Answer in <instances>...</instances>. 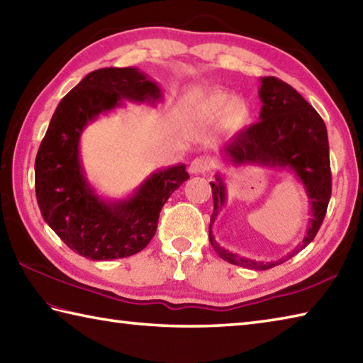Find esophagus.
Returning <instances> with one entry per match:
<instances>
[{
	"mask_svg": "<svg viewBox=\"0 0 363 363\" xmlns=\"http://www.w3.org/2000/svg\"><path fill=\"white\" fill-rule=\"evenodd\" d=\"M213 167V161L208 156H197L189 164V172L191 174H207L208 170Z\"/></svg>",
	"mask_w": 363,
	"mask_h": 363,
	"instance_id": "34e87169",
	"label": "esophagus"
}]
</instances>
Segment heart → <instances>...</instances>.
Listing matches in <instances>:
<instances>
[{
	"mask_svg": "<svg viewBox=\"0 0 363 363\" xmlns=\"http://www.w3.org/2000/svg\"><path fill=\"white\" fill-rule=\"evenodd\" d=\"M196 112L199 117L207 120H220L225 113L230 126H240L248 118V111L245 104L230 101V98L224 94H213V96L205 98L196 104Z\"/></svg>",
	"mask_w": 363,
	"mask_h": 363,
	"instance_id": "obj_1",
	"label": "heart"
}]
</instances>
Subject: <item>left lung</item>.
<instances>
[{"instance_id": "1", "label": "left lung", "mask_w": 363, "mask_h": 363, "mask_svg": "<svg viewBox=\"0 0 363 363\" xmlns=\"http://www.w3.org/2000/svg\"><path fill=\"white\" fill-rule=\"evenodd\" d=\"M259 98L262 101V111L259 115L261 121L232 138L223 148V158L234 166L256 164L267 167H289L305 184L313 218L303 242L286 256L289 259L313 242L329 207L332 194L329 139L320 115L286 82L277 77H262ZM210 184L213 193V213L210 218L208 237L218 256L234 265L255 270H267L283 264L286 259L277 262L252 261L229 252L216 243L211 234V224L225 202V186L220 174H216V182Z\"/></svg>"}]
</instances>
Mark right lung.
<instances>
[{
	"instance_id": "add662e5",
	"label": "right lung",
	"mask_w": 363,
	"mask_h": 363,
	"mask_svg": "<svg viewBox=\"0 0 363 363\" xmlns=\"http://www.w3.org/2000/svg\"><path fill=\"white\" fill-rule=\"evenodd\" d=\"M123 99L155 104L161 90L135 67H102L85 75L60 101L34 164L45 223L72 251L93 261L128 257L145 248L158 228L162 205L189 179L184 164H179L150 175L129 199L107 202L96 196L80 164V134Z\"/></svg>"
}]
</instances>
